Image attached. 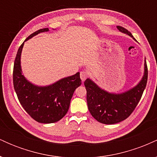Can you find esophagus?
Listing matches in <instances>:
<instances>
[{
    "label": "esophagus",
    "mask_w": 157,
    "mask_h": 157,
    "mask_svg": "<svg viewBox=\"0 0 157 157\" xmlns=\"http://www.w3.org/2000/svg\"><path fill=\"white\" fill-rule=\"evenodd\" d=\"M87 77H88V74L86 73V71H81V72H80V78H81V80H82V82L85 81V80L87 78Z\"/></svg>",
    "instance_id": "1"
}]
</instances>
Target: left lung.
Listing matches in <instances>:
<instances>
[{
  "instance_id": "1",
  "label": "left lung",
  "mask_w": 157,
  "mask_h": 157,
  "mask_svg": "<svg viewBox=\"0 0 157 157\" xmlns=\"http://www.w3.org/2000/svg\"><path fill=\"white\" fill-rule=\"evenodd\" d=\"M117 28L122 33L136 39L123 27ZM147 68L146 60L144 63L143 76L140 82L131 89L121 93L109 92L102 89L92 80L87 78L84 82L86 89L88 109L95 120L106 125L117 123L128 117L137 105L142 93L146 87Z\"/></svg>"
}]
</instances>
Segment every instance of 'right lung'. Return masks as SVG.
<instances>
[{"instance_id": "add662e5", "label": "right lung", "mask_w": 157, "mask_h": 157, "mask_svg": "<svg viewBox=\"0 0 157 157\" xmlns=\"http://www.w3.org/2000/svg\"><path fill=\"white\" fill-rule=\"evenodd\" d=\"M48 31V28L41 29L25 40L18 48L13 69L14 89L20 103L34 120L40 123H53L63 117L69 109L75 89L81 85L80 72L48 86L32 83L23 75L21 59L24 43L34 36Z\"/></svg>"}]
</instances>
